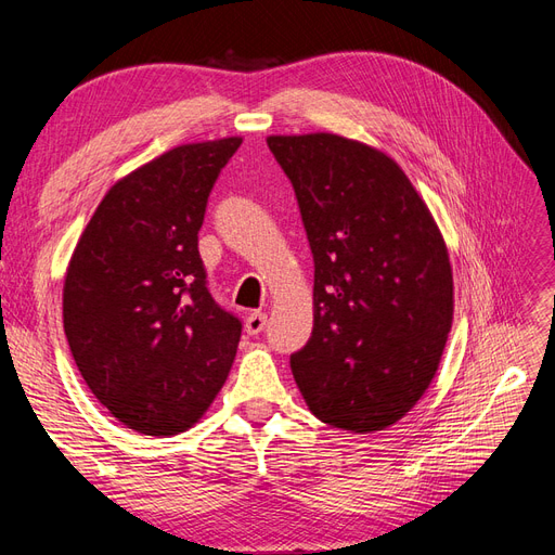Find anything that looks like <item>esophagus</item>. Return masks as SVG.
<instances>
[{"instance_id":"obj_1","label":"esophagus","mask_w":555,"mask_h":555,"mask_svg":"<svg viewBox=\"0 0 555 555\" xmlns=\"http://www.w3.org/2000/svg\"><path fill=\"white\" fill-rule=\"evenodd\" d=\"M266 328V312H251L245 319V331L247 335H259Z\"/></svg>"}]
</instances>
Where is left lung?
<instances>
[{"mask_svg": "<svg viewBox=\"0 0 555 555\" xmlns=\"http://www.w3.org/2000/svg\"><path fill=\"white\" fill-rule=\"evenodd\" d=\"M314 259V326L292 354L310 412L333 428L396 424L438 371L453 319L442 233L400 166L338 133L268 137Z\"/></svg>", "mask_w": 555, "mask_h": 555, "instance_id": "obj_1", "label": "left lung"}]
</instances>
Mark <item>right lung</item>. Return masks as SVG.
Returning <instances> with one entry per match:
<instances>
[{
	"label": "right lung",
	"mask_w": 555,
	"mask_h": 555,
	"mask_svg": "<svg viewBox=\"0 0 555 555\" xmlns=\"http://www.w3.org/2000/svg\"><path fill=\"white\" fill-rule=\"evenodd\" d=\"M241 143L178 145L117 180L66 268L62 314L78 371L143 435L192 428L236 359L243 324L208 292L198 231Z\"/></svg>",
	"instance_id": "obj_1"
}]
</instances>
